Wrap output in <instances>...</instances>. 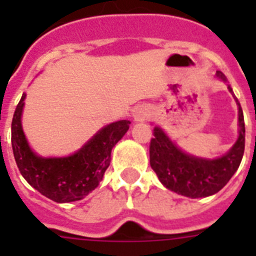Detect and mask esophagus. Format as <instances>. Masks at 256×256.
<instances>
[{"label": "esophagus", "instance_id": "1", "mask_svg": "<svg viewBox=\"0 0 256 256\" xmlns=\"http://www.w3.org/2000/svg\"><path fill=\"white\" fill-rule=\"evenodd\" d=\"M144 116H146V114H144V112H142V110H136V112H134V120H144Z\"/></svg>", "mask_w": 256, "mask_h": 256}]
</instances>
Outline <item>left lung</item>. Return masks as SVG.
<instances>
[{"label":"left lung","mask_w":256,"mask_h":256,"mask_svg":"<svg viewBox=\"0 0 256 256\" xmlns=\"http://www.w3.org/2000/svg\"><path fill=\"white\" fill-rule=\"evenodd\" d=\"M220 80L226 78L220 72ZM230 92L232 88L228 86ZM238 102V100H236ZM239 106V138L226 156L202 160L188 156L175 146L160 128H154L150 140V164L168 190L190 198L208 196L222 190L238 170L244 152V120Z\"/></svg>","instance_id":"left-lung-1"}]
</instances>
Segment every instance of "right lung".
<instances>
[{
	"label": "right lung",
	"instance_id": "obj_1",
	"mask_svg": "<svg viewBox=\"0 0 256 256\" xmlns=\"http://www.w3.org/2000/svg\"><path fill=\"white\" fill-rule=\"evenodd\" d=\"M22 94L12 120V148L22 176L46 198L58 203L85 198L104 178L112 160V148L128 130L130 120L108 124L76 154L65 158H41L30 150L21 126Z\"/></svg>",
	"mask_w": 256,
	"mask_h": 256
}]
</instances>
